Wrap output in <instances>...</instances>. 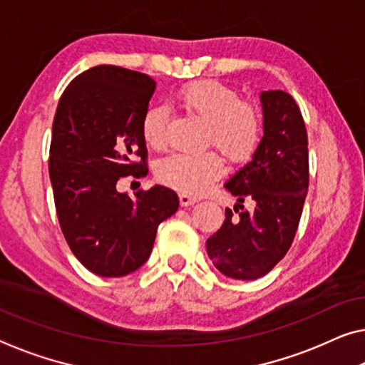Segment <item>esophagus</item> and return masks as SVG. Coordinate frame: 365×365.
<instances>
[{
	"label": "esophagus",
	"instance_id": "esophagus-1",
	"mask_svg": "<svg viewBox=\"0 0 365 365\" xmlns=\"http://www.w3.org/2000/svg\"><path fill=\"white\" fill-rule=\"evenodd\" d=\"M195 202H197V197H192V195H187V194H179V204L182 207L192 205Z\"/></svg>",
	"mask_w": 365,
	"mask_h": 365
}]
</instances>
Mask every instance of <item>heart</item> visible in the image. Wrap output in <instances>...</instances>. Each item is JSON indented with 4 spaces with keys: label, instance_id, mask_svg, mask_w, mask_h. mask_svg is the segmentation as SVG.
Listing matches in <instances>:
<instances>
[{
    "label": "heart",
    "instance_id": "obj_1",
    "mask_svg": "<svg viewBox=\"0 0 365 365\" xmlns=\"http://www.w3.org/2000/svg\"><path fill=\"white\" fill-rule=\"evenodd\" d=\"M182 108L205 122L202 142L215 145L227 158L243 161L255 153L262 135V115L255 103L240 99L235 89L214 80L184 86L178 94ZM168 109L153 106L145 110L140 132L147 147L160 150L166 143ZM223 173L220 156L205 153H175L161 161L158 176L184 194H202Z\"/></svg>",
    "mask_w": 365,
    "mask_h": 365
}]
</instances>
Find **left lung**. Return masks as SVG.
<instances>
[{"instance_id":"1","label":"left lung","mask_w":365,"mask_h":365,"mask_svg":"<svg viewBox=\"0 0 365 365\" xmlns=\"http://www.w3.org/2000/svg\"><path fill=\"white\" fill-rule=\"evenodd\" d=\"M259 99L264 135L250 163L225 184L237 205L253 198L255 210L241 207L235 217L225 209V222L205 243L218 271L238 280L266 276L285 256L308 190V138L299 106L280 89L262 91Z\"/></svg>"}]
</instances>
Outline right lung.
<instances>
[{"mask_svg":"<svg viewBox=\"0 0 365 365\" xmlns=\"http://www.w3.org/2000/svg\"><path fill=\"white\" fill-rule=\"evenodd\" d=\"M155 88L143 73L93 66L66 86L53 117L48 175L61 232L78 261L101 277L143 266L158 225L179 207L165 186L135 197L117 190L125 176L148 173L140 124Z\"/></svg>","mask_w":365,"mask_h":365,"instance_id":"obj_1","label":"right lung"}]
</instances>
